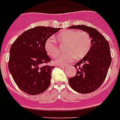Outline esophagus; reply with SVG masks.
Returning <instances> with one entry per match:
<instances>
[{"instance_id":"34e87169","label":"esophagus","mask_w":120,"mask_h":120,"mask_svg":"<svg viewBox=\"0 0 120 120\" xmlns=\"http://www.w3.org/2000/svg\"><path fill=\"white\" fill-rule=\"evenodd\" d=\"M58 67L61 68H66L65 66H58Z\"/></svg>"}]
</instances>
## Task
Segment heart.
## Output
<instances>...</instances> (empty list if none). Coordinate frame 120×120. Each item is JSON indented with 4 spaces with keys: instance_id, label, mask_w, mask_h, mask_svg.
<instances>
[{
    "instance_id": "b5f03b06",
    "label": "heart",
    "mask_w": 120,
    "mask_h": 120,
    "mask_svg": "<svg viewBox=\"0 0 120 120\" xmlns=\"http://www.w3.org/2000/svg\"><path fill=\"white\" fill-rule=\"evenodd\" d=\"M56 39L62 45H65L66 53L59 56L55 61L56 65H66L75 58L80 59L86 55L90 50L91 38L85 31L65 30L58 34ZM45 50L49 56L56 58L60 53V49L55 39L50 37L45 43Z\"/></svg>"
}]
</instances>
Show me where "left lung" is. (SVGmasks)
Listing matches in <instances>:
<instances>
[{
  "label": "left lung",
  "mask_w": 120,
  "mask_h": 120,
  "mask_svg": "<svg viewBox=\"0 0 120 120\" xmlns=\"http://www.w3.org/2000/svg\"><path fill=\"white\" fill-rule=\"evenodd\" d=\"M69 29L85 31L92 38L90 50L82 60L75 64V77L68 79L70 85L75 91L85 94L95 91L106 79L112 62L108 41L97 29L85 25H73Z\"/></svg>",
  "instance_id": "1"
}]
</instances>
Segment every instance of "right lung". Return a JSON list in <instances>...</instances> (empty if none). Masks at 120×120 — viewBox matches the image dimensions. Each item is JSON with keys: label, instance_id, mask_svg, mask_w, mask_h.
<instances>
[{"label": "right lung", "instance_id": "add662e5", "mask_svg": "<svg viewBox=\"0 0 120 120\" xmlns=\"http://www.w3.org/2000/svg\"><path fill=\"white\" fill-rule=\"evenodd\" d=\"M60 28L38 26L22 33L12 43L8 70L18 87L31 95L43 93L50 84L54 68L45 50L46 40Z\"/></svg>", "mask_w": 120, "mask_h": 120}]
</instances>
